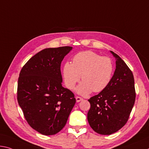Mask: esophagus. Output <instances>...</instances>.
<instances>
[{
    "instance_id": "34e87169",
    "label": "esophagus",
    "mask_w": 149,
    "mask_h": 149,
    "mask_svg": "<svg viewBox=\"0 0 149 149\" xmlns=\"http://www.w3.org/2000/svg\"><path fill=\"white\" fill-rule=\"evenodd\" d=\"M75 99H76V101H77V103L80 102V101L83 100V98L81 97H79V96H76V97H75Z\"/></svg>"
}]
</instances>
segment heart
<instances>
[{
  "instance_id": "heart-1",
  "label": "heart",
  "mask_w": 149,
  "mask_h": 149,
  "mask_svg": "<svg viewBox=\"0 0 149 149\" xmlns=\"http://www.w3.org/2000/svg\"><path fill=\"white\" fill-rule=\"evenodd\" d=\"M113 70L111 58L85 51L75 54L72 63H65L62 73L64 83L70 89L74 88L81 77L83 81L76 91L81 95H87L92 91L98 93L104 90L111 81Z\"/></svg>"
}]
</instances>
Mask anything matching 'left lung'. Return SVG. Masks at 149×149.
<instances>
[{"label": "left lung", "mask_w": 149, "mask_h": 149, "mask_svg": "<svg viewBox=\"0 0 149 149\" xmlns=\"http://www.w3.org/2000/svg\"><path fill=\"white\" fill-rule=\"evenodd\" d=\"M111 52L116 58L111 81L104 90L88 100L89 125L96 133L105 135L115 133L127 123L136 97L131 70L117 54Z\"/></svg>", "instance_id": "left-lung-1"}]
</instances>
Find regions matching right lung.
<instances>
[{
    "mask_svg": "<svg viewBox=\"0 0 149 149\" xmlns=\"http://www.w3.org/2000/svg\"><path fill=\"white\" fill-rule=\"evenodd\" d=\"M72 47L46 48L25 63L18 80L17 100L32 129L44 135L62 130L75 105L74 94L62 86L60 66Z\"/></svg>",
    "mask_w": 149,
    "mask_h": 149,
    "instance_id": "add662e5",
    "label": "right lung"
}]
</instances>
